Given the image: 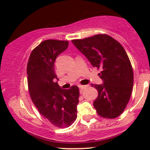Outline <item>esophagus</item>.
<instances>
[{"instance_id":"1","label":"esophagus","mask_w":150,"mask_h":150,"mask_svg":"<svg viewBox=\"0 0 150 150\" xmlns=\"http://www.w3.org/2000/svg\"><path fill=\"white\" fill-rule=\"evenodd\" d=\"M78 87H79L80 90L83 91V90H84V89H86V88H87V86H81V85H80V86H78Z\"/></svg>"}]
</instances>
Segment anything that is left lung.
<instances>
[{
    "mask_svg": "<svg viewBox=\"0 0 150 150\" xmlns=\"http://www.w3.org/2000/svg\"><path fill=\"white\" fill-rule=\"evenodd\" d=\"M92 66L100 69L102 85L92 84L98 91L93 107L99 116L116 118L128 103L134 85V72L129 58L118 41L106 34L72 40Z\"/></svg>",
    "mask_w": 150,
    "mask_h": 150,
    "instance_id": "obj_1",
    "label": "left lung"
}]
</instances>
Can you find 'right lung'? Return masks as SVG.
<instances>
[{
	"label": "right lung",
	"mask_w": 150,
	"mask_h": 150,
	"mask_svg": "<svg viewBox=\"0 0 150 150\" xmlns=\"http://www.w3.org/2000/svg\"><path fill=\"white\" fill-rule=\"evenodd\" d=\"M67 40H46L32 51L27 73L29 93L39 112L57 128H67L77 118L79 88H61L55 78L54 62L67 48Z\"/></svg>",
	"instance_id": "right-lung-1"
}]
</instances>
